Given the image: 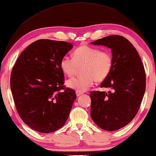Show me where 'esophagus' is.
Listing matches in <instances>:
<instances>
[{
  "mask_svg": "<svg viewBox=\"0 0 156 156\" xmlns=\"http://www.w3.org/2000/svg\"><path fill=\"white\" fill-rule=\"evenodd\" d=\"M76 95H77V97H79V96H80V95H81L82 94H83V93L79 92V91H76Z\"/></svg>",
  "mask_w": 156,
  "mask_h": 156,
  "instance_id": "esophagus-1",
  "label": "esophagus"
}]
</instances>
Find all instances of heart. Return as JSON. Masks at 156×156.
<instances>
[{
  "instance_id": "obj_1",
  "label": "heart",
  "mask_w": 156,
  "mask_h": 156,
  "mask_svg": "<svg viewBox=\"0 0 156 156\" xmlns=\"http://www.w3.org/2000/svg\"><path fill=\"white\" fill-rule=\"evenodd\" d=\"M112 54L108 50H100L98 48L81 46L73 53V57L63 56L60 67L65 74L72 76L78 67H83V76L69 79L66 84L76 91L84 92L95 83L104 81L110 74L112 67Z\"/></svg>"
}]
</instances>
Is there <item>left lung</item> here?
I'll return each instance as SVG.
<instances>
[{"label":"left lung","mask_w":156,"mask_h":156,"mask_svg":"<svg viewBox=\"0 0 156 156\" xmlns=\"http://www.w3.org/2000/svg\"><path fill=\"white\" fill-rule=\"evenodd\" d=\"M90 44L110 48L113 60L111 72L100 85L112 92H90V117L100 128L115 131L131 122L139 110L146 87L145 68L137 50L122 36H107Z\"/></svg>","instance_id":"obj_1"}]
</instances>
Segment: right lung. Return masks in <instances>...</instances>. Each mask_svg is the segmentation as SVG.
Returning a JSON list of instances; mask_svg holds the SVG:
<instances>
[{"instance_id":"add662e5","label":"right lung","mask_w":156,"mask_h":156,"mask_svg":"<svg viewBox=\"0 0 156 156\" xmlns=\"http://www.w3.org/2000/svg\"><path fill=\"white\" fill-rule=\"evenodd\" d=\"M72 48L68 42L39 39L21 53L11 71L10 86L17 111L35 131L55 132L68 119L76 94L63 86L60 62Z\"/></svg>"}]
</instances>
